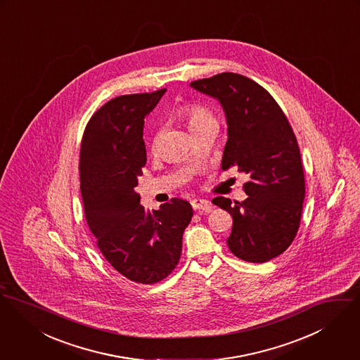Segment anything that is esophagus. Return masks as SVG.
Returning <instances> with one entry per match:
<instances>
[{
	"label": "esophagus",
	"instance_id": "esophagus-1",
	"mask_svg": "<svg viewBox=\"0 0 360 360\" xmlns=\"http://www.w3.org/2000/svg\"><path fill=\"white\" fill-rule=\"evenodd\" d=\"M191 204L193 207V210H201V211H211V202L208 200L204 199H192Z\"/></svg>",
	"mask_w": 360,
	"mask_h": 360
}]
</instances>
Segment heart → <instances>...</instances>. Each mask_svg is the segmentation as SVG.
<instances>
[{"label":"heart","instance_id":"heart-1","mask_svg":"<svg viewBox=\"0 0 360 360\" xmlns=\"http://www.w3.org/2000/svg\"><path fill=\"white\" fill-rule=\"evenodd\" d=\"M179 115L186 121L189 129L195 134L204 128H218V119L215 115L198 103H188L179 109Z\"/></svg>","mask_w":360,"mask_h":360}]
</instances>
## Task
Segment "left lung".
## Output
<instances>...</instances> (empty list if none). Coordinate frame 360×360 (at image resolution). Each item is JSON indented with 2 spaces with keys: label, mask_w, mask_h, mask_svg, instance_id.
I'll use <instances>...</instances> for the list:
<instances>
[{
  "label": "left lung",
  "mask_w": 360,
  "mask_h": 360,
  "mask_svg": "<svg viewBox=\"0 0 360 360\" xmlns=\"http://www.w3.org/2000/svg\"><path fill=\"white\" fill-rule=\"evenodd\" d=\"M191 86L219 101L228 122L222 169L238 167L250 179L244 201L215 198L233 218L229 250L262 264L284 252L295 238L305 198V178L292 128L272 95L255 81L221 73Z\"/></svg>",
  "instance_id": "left-lung-1"
}]
</instances>
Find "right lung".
<instances>
[{"label":"right lung","mask_w":360,"mask_h":360,"mask_svg":"<svg viewBox=\"0 0 360 360\" xmlns=\"http://www.w3.org/2000/svg\"><path fill=\"white\" fill-rule=\"evenodd\" d=\"M165 88L121 95L88 121L80 149V189L86 224L106 261L142 284L165 279L178 265L182 235L193 217L186 200L146 210L135 192L146 164L145 117Z\"/></svg>","instance_id":"add662e5"}]
</instances>
